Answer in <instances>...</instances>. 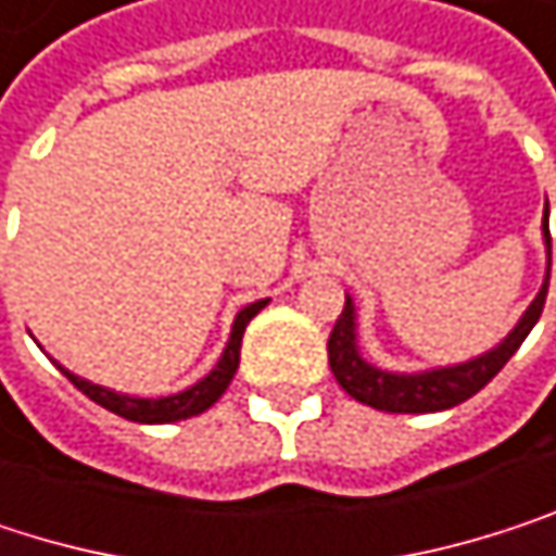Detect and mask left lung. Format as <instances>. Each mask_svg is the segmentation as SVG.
<instances>
[{"instance_id": "obj_1", "label": "left lung", "mask_w": 556, "mask_h": 556, "mask_svg": "<svg viewBox=\"0 0 556 556\" xmlns=\"http://www.w3.org/2000/svg\"><path fill=\"white\" fill-rule=\"evenodd\" d=\"M544 237L551 243V230H547V217H544ZM547 283H551V269L547 280L538 293V300L528 306V313L521 316V323L515 326V332L492 349L489 355L456 365V368H440V371H427V375H391L381 368H371L355 345V306L352 300H345L342 316L332 326L329 336V365L336 381L342 384L345 394H352L355 401L384 410V414H437V410H450L463 401H469L472 394H479L505 365L508 358L521 349V342L528 339V332L534 329V323L544 313V300H547Z\"/></svg>"}]
</instances>
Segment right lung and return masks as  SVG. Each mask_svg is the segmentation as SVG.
Listing matches in <instances>:
<instances>
[{"label":"right lung","mask_w":556,"mask_h":556,"mask_svg":"<svg viewBox=\"0 0 556 556\" xmlns=\"http://www.w3.org/2000/svg\"><path fill=\"white\" fill-rule=\"evenodd\" d=\"M263 306H266V300L250 303L247 309H240L237 319H233L230 342H227V349H224L217 368H214L207 378H201L194 388H188V391H181V394H172V397H159V401H149V397H126V394H113V391H106V388H97V384H90V381H84V378H74V375L64 371V368H61V371H64V378H67L77 391H84L93 404H100V407H106L110 414L126 417V420H132V424H172V420H185V417H194V414L207 410V407L227 391V384H230V378H233V371H237V365H240V339H243V329H247V323H250Z\"/></svg>","instance_id":"obj_1"}]
</instances>
